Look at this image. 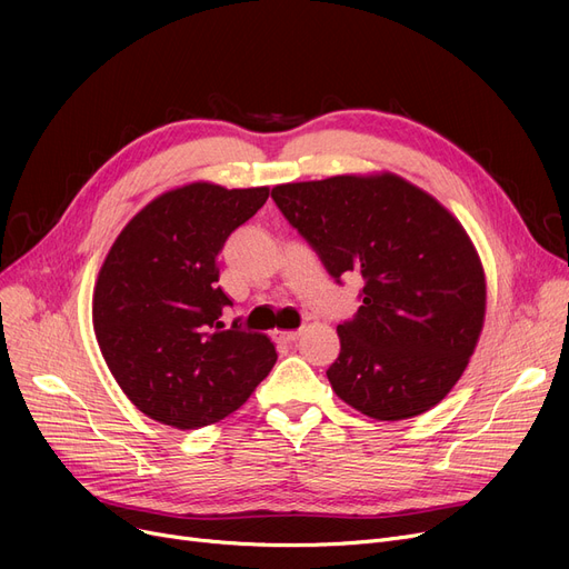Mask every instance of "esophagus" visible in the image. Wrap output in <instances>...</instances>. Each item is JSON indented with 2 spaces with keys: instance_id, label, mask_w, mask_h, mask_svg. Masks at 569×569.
<instances>
[{
  "instance_id": "obj_1",
  "label": "esophagus",
  "mask_w": 569,
  "mask_h": 569,
  "mask_svg": "<svg viewBox=\"0 0 569 569\" xmlns=\"http://www.w3.org/2000/svg\"><path fill=\"white\" fill-rule=\"evenodd\" d=\"M274 339H277L279 343H295L297 339H300V332H295V330H279V332H274Z\"/></svg>"
}]
</instances>
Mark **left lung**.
<instances>
[{
	"label": "left lung",
	"mask_w": 569,
	"mask_h": 569,
	"mask_svg": "<svg viewBox=\"0 0 569 569\" xmlns=\"http://www.w3.org/2000/svg\"><path fill=\"white\" fill-rule=\"evenodd\" d=\"M272 198L337 281L362 277V307L337 327L332 390L371 420L438 406L466 371L487 316V277L461 221L395 172L277 184Z\"/></svg>",
	"instance_id": "obj_1"
}]
</instances>
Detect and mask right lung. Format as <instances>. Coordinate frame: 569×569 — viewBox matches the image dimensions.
<instances>
[{"label":"right lung","instance_id":"obj_1","mask_svg":"<svg viewBox=\"0 0 569 569\" xmlns=\"http://www.w3.org/2000/svg\"><path fill=\"white\" fill-rule=\"evenodd\" d=\"M269 187L191 182L149 200L112 242L94 283L92 322L103 360L129 401L172 429L217 425L277 362L264 335L219 320L228 295L217 260Z\"/></svg>","mask_w":569,"mask_h":569}]
</instances>
